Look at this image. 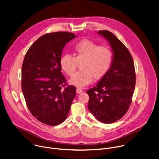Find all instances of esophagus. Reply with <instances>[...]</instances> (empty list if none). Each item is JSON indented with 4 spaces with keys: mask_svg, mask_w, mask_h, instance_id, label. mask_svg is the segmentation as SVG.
<instances>
[{
    "mask_svg": "<svg viewBox=\"0 0 159 159\" xmlns=\"http://www.w3.org/2000/svg\"><path fill=\"white\" fill-rule=\"evenodd\" d=\"M83 92V89L81 88H78L77 89H76V93H78V94H80V93H81Z\"/></svg>",
    "mask_w": 159,
    "mask_h": 159,
    "instance_id": "1",
    "label": "esophagus"
}]
</instances>
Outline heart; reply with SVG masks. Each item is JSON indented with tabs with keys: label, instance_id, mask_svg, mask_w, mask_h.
I'll return each instance as SVG.
<instances>
[{
	"label": "heart",
	"instance_id": "b5f03b06",
	"mask_svg": "<svg viewBox=\"0 0 159 159\" xmlns=\"http://www.w3.org/2000/svg\"><path fill=\"white\" fill-rule=\"evenodd\" d=\"M112 59V51L109 47L99 46L85 39L75 46L73 56L65 54L61 57L60 65L68 76H72L80 63L81 70L70 80V83L83 87L91 83L93 77L96 80L103 77L111 66Z\"/></svg>",
	"mask_w": 159,
	"mask_h": 159
}]
</instances>
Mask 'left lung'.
Returning <instances> with one entry per match:
<instances>
[{"label": "left lung", "mask_w": 159, "mask_h": 159, "mask_svg": "<svg viewBox=\"0 0 159 159\" xmlns=\"http://www.w3.org/2000/svg\"><path fill=\"white\" fill-rule=\"evenodd\" d=\"M110 43L113 51L111 66L94 88L88 89V108L98 121L111 123L127 112L135 87L133 58L125 45L111 32L98 31Z\"/></svg>", "instance_id": "left-lung-1"}]
</instances>
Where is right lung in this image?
I'll list each match as a JSON object with an SVG mask.
<instances>
[{
  "label": "right lung",
  "instance_id": "obj_1",
  "mask_svg": "<svg viewBox=\"0 0 159 159\" xmlns=\"http://www.w3.org/2000/svg\"><path fill=\"white\" fill-rule=\"evenodd\" d=\"M76 37L68 32L46 34L25 55L22 91L31 114L44 124L55 126L64 121L76 96V87L67 86L60 65L63 48Z\"/></svg>",
  "mask_w": 159,
  "mask_h": 159
}]
</instances>
